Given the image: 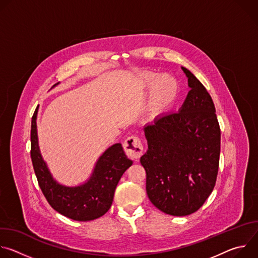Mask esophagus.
<instances>
[{"instance_id": "1", "label": "esophagus", "mask_w": 258, "mask_h": 258, "mask_svg": "<svg viewBox=\"0 0 258 258\" xmlns=\"http://www.w3.org/2000/svg\"><path fill=\"white\" fill-rule=\"evenodd\" d=\"M123 149L130 157L139 159L143 153V145L137 136H132L124 141Z\"/></svg>"}]
</instances>
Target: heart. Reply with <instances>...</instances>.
<instances>
[{
    "mask_svg": "<svg viewBox=\"0 0 258 258\" xmlns=\"http://www.w3.org/2000/svg\"><path fill=\"white\" fill-rule=\"evenodd\" d=\"M138 84L144 90L151 89L147 111L152 117L167 110L175 102L179 92L177 80L169 73L158 76L155 72L146 71L139 76Z\"/></svg>",
    "mask_w": 258,
    "mask_h": 258,
    "instance_id": "1",
    "label": "heart"
}]
</instances>
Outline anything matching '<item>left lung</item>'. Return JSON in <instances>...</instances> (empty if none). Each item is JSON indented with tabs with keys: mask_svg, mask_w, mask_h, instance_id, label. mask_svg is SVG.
I'll use <instances>...</instances> for the list:
<instances>
[{
	"mask_svg": "<svg viewBox=\"0 0 258 258\" xmlns=\"http://www.w3.org/2000/svg\"><path fill=\"white\" fill-rule=\"evenodd\" d=\"M181 69L190 88L187 98L178 112L145 125L148 150L140 159L150 201L174 216L194 213L204 204L215 186L220 153L213 101L193 73Z\"/></svg>",
	"mask_w": 258,
	"mask_h": 258,
	"instance_id": "1",
	"label": "left lung"
}]
</instances>
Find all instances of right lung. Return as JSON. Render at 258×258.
I'll list each match as a JSON object with an SVG mask.
<instances>
[{
    "label": "right lung",
    "mask_w": 258,
    "mask_h": 258,
    "mask_svg": "<svg viewBox=\"0 0 258 258\" xmlns=\"http://www.w3.org/2000/svg\"><path fill=\"white\" fill-rule=\"evenodd\" d=\"M59 85L55 84L52 88ZM35 109L31 119V161L40 188L49 204L60 214L79 222H89L104 215L111 207L117 183L124 171L133 164L120 143L112 145L99 157L87 181L68 187L59 183L44 161L36 131Z\"/></svg>",
    "instance_id": "obj_1"
}]
</instances>
